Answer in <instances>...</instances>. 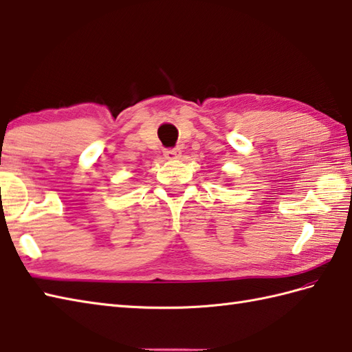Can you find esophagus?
I'll use <instances>...</instances> for the list:
<instances>
[{"mask_svg":"<svg viewBox=\"0 0 352 352\" xmlns=\"http://www.w3.org/2000/svg\"><path fill=\"white\" fill-rule=\"evenodd\" d=\"M182 157V151L178 148H169V149H164V159L168 160H177Z\"/></svg>","mask_w":352,"mask_h":352,"instance_id":"esophagus-1","label":"esophagus"}]
</instances>
